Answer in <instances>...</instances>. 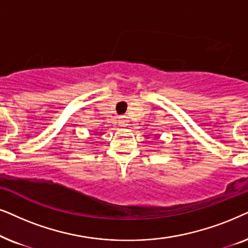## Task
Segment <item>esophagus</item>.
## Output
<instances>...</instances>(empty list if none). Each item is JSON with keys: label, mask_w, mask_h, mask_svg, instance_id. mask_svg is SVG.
<instances>
[{"label": "esophagus", "mask_w": 248, "mask_h": 248, "mask_svg": "<svg viewBox=\"0 0 248 248\" xmlns=\"http://www.w3.org/2000/svg\"><path fill=\"white\" fill-rule=\"evenodd\" d=\"M119 124H120L121 127L128 126V119L126 117H120V119H119Z\"/></svg>", "instance_id": "esophagus-1"}]
</instances>
